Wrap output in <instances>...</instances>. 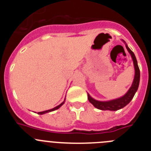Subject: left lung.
I'll return each mask as SVG.
<instances>
[{
    "label": "left lung",
    "instance_id": "left-lung-1",
    "mask_svg": "<svg viewBox=\"0 0 151 151\" xmlns=\"http://www.w3.org/2000/svg\"><path fill=\"white\" fill-rule=\"evenodd\" d=\"M126 48H127L128 51L130 53L132 58L133 60V63H134V70H135V74H134V78L133 83L128 91V92L123 97L118 98V99L112 100L110 101H98L96 100L93 99L89 94H88V98L91 104L94 105L96 108L99 109V110H118L119 109H122L124 106L126 105L132 101V99L134 97L135 92L137 91L138 88V85H139L140 82V69L138 66V63H137V60L134 56V53L130 50L127 45H125Z\"/></svg>",
    "mask_w": 151,
    "mask_h": 151
}]
</instances>
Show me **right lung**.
Wrapping results in <instances>:
<instances>
[{
  "mask_svg": "<svg viewBox=\"0 0 151 151\" xmlns=\"http://www.w3.org/2000/svg\"><path fill=\"white\" fill-rule=\"evenodd\" d=\"M64 104V101L62 103V104H60V105H58V106H56V107H54V108H53V109H51V110H45V111H42V112H38V114H44V113H49V112H51V111H54V110H57V109H59L60 107L61 106H62L63 104Z\"/></svg>",
  "mask_w": 151,
  "mask_h": 151,
  "instance_id": "add662e5",
  "label": "right lung"
}]
</instances>
